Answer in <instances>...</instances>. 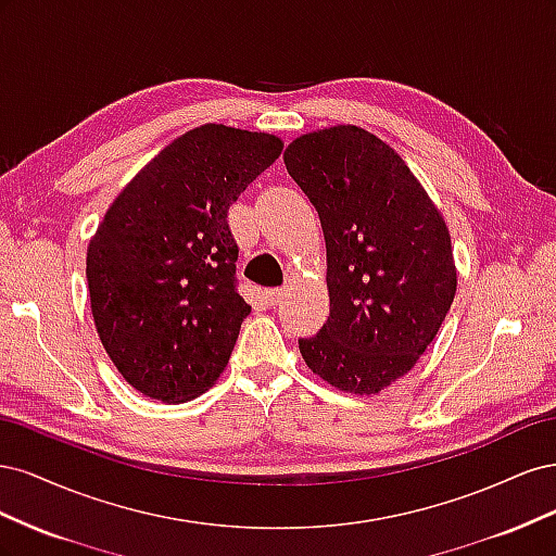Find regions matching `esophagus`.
<instances>
[{
  "label": "esophagus",
  "mask_w": 556,
  "mask_h": 556,
  "mask_svg": "<svg viewBox=\"0 0 556 556\" xmlns=\"http://www.w3.org/2000/svg\"><path fill=\"white\" fill-rule=\"evenodd\" d=\"M282 296H285V290H280V288H271V290H266V292H264L266 304H271V306L280 304V299H282Z\"/></svg>",
  "instance_id": "esophagus-1"
}]
</instances>
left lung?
<instances>
[{"label": "left lung", "instance_id": "left-lung-1", "mask_svg": "<svg viewBox=\"0 0 556 556\" xmlns=\"http://www.w3.org/2000/svg\"><path fill=\"white\" fill-rule=\"evenodd\" d=\"M288 174L319 215L329 319L299 350L315 376L371 396L417 364L457 292L445 217L376 134L333 125L285 148Z\"/></svg>", "mask_w": 556, "mask_h": 556}]
</instances>
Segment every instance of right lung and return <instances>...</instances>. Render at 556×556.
Returning <instances> with one entry per match:
<instances>
[{"instance_id": "right-lung-1", "label": "right lung", "mask_w": 556, "mask_h": 556, "mask_svg": "<svg viewBox=\"0 0 556 556\" xmlns=\"http://www.w3.org/2000/svg\"><path fill=\"white\" fill-rule=\"evenodd\" d=\"M282 153L266 131L199 125L113 199L88 243L94 327L143 396L185 403L225 371L250 304L233 288L227 211Z\"/></svg>"}]
</instances>
